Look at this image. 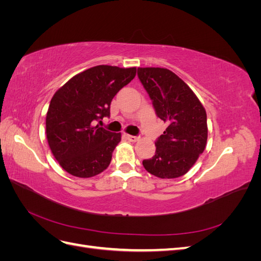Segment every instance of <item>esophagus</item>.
<instances>
[{"label":"esophagus","instance_id":"esophagus-1","mask_svg":"<svg viewBox=\"0 0 261 261\" xmlns=\"http://www.w3.org/2000/svg\"><path fill=\"white\" fill-rule=\"evenodd\" d=\"M126 137H127V139L129 141H133V143H135V141H137L139 139L138 136H133V135H126Z\"/></svg>","mask_w":261,"mask_h":261}]
</instances>
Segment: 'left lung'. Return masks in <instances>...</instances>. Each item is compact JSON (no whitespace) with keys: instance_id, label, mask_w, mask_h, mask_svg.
<instances>
[{"instance_id":"8db88e82","label":"left lung","mask_w":261,"mask_h":261,"mask_svg":"<svg viewBox=\"0 0 261 261\" xmlns=\"http://www.w3.org/2000/svg\"><path fill=\"white\" fill-rule=\"evenodd\" d=\"M137 75L156 116L168 123L167 129L155 140L154 155L143 161L144 168L160 178L179 177L206 148V110L193 90L171 70L139 67Z\"/></svg>"}]
</instances>
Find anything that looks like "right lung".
<instances>
[{
  "label": "right lung",
  "instance_id": "obj_1",
  "mask_svg": "<svg viewBox=\"0 0 261 261\" xmlns=\"http://www.w3.org/2000/svg\"><path fill=\"white\" fill-rule=\"evenodd\" d=\"M135 75L136 67L98 65L70 78L54 93L46 113V138L69 174L91 177L109 167L121 134L94 124L110 116L112 99Z\"/></svg>",
  "mask_w": 261,
  "mask_h": 261
}]
</instances>
